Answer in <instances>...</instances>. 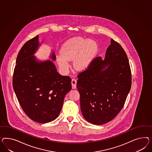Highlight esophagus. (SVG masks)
I'll list each match as a JSON object with an SVG mask.
<instances>
[{
	"label": "esophagus",
	"mask_w": 152,
	"mask_h": 152,
	"mask_svg": "<svg viewBox=\"0 0 152 152\" xmlns=\"http://www.w3.org/2000/svg\"><path fill=\"white\" fill-rule=\"evenodd\" d=\"M76 84H77V81L75 79H72V80H71V85H72V88L73 89L76 88Z\"/></svg>",
	"instance_id": "obj_1"
}]
</instances>
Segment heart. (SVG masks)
I'll return each instance as SVG.
<instances>
[{
	"mask_svg": "<svg viewBox=\"0 0 152 152\" xmlns=\"http://www.w3.org/2000/svg\"><path fill=\"white\" fill-rule=\"evenodd\" d=\"M97 45L94 40L82 38H74L67 41L61 48V54L56 56L58 64L62 71L67 73L70 69V60H74L75 68L77 70L86 69L94 58Z\"/></svg>",
	"mask_w": 152,
	"mask_h": 152,
	"instance_id": "obj_1",
	"label": "heart"
}]
</instances>
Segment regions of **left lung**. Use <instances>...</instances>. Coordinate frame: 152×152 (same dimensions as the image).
<instances>
[{
  "label": "left lung",
  "instance_id": "obj_1",
  "mask_svg": "<svg viewBox=\"0 0 152 152\" xmlns=\"http://www.w3.org/2000/svg\"><path fill=\"white\" fill-rule=\"evenodd\" d=\"M77 77L81 110L85 119L101 125L113 119L122 109L132 85L131 67L121 45L111 39L105 59L95 58Z\"/></svg>",
  "mask_w": 152,
  "mask_h": 152
}]
</instances>
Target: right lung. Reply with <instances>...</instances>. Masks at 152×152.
<instances>
[{"instance_id": "1", "label": "right lung", "mask_w": 152, "mask_h": 152, "mask_svg": "<svg viewBox=\"0 0 152 152\" xmlns=\"http://www.w3.org/2000/svg\"><path fill=\"white\" fill-rule=\"evenodd\" d=\"M38 37L27 41L18 53L12 86L28 117L38 123H48L60 114L64 97L72 87L71 79L58 74L53 62L37 61L33 55L39 46ZM51 58L55 60L54 53Z\"/></svg>"}]
</instances>
